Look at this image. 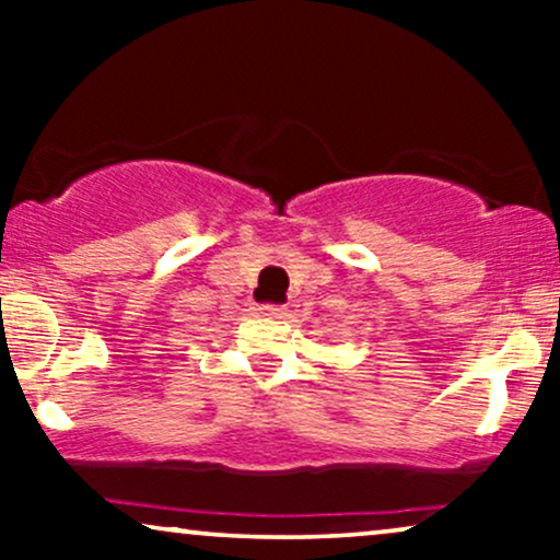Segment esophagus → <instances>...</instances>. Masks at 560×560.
Here are the masks:
<instances>
[{"label": "esophagus", "mask_w": 560, "mask_h": 560, "mask_svg": "<svg viewBox=\"0 0 560 560\" xmlns=\"http://www.w3.org/2000/svg\"><path fill=\"white\" fill-rule=\"evenodd\" d=\"M260 313H262V316H268V318H284L287 316V307H281V305H262Z\"/></svg>", "instance_id": "obj_1"}]
</instances>
